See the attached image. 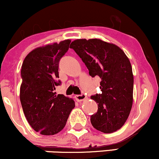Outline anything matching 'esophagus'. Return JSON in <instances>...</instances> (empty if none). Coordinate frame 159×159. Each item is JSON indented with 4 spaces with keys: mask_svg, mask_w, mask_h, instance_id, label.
<instances>
[{
    "mask_svg": "<svg viewBox=\"0 0 159 159\" xmlns=\"http://www.w3.org/2000/svg\"><path fill=\"white\" fill-rule=\"evenodd\" d=\"M86 98H87V96H86L84 93H81L80 95H76L75 96V98L78 102L84 101Z\"/></svg>",
    "mask_w": 159,
    "mask_h": 159,
    "instance_id": "34e87169",
    "label": "esophagus"
}]
</instances>
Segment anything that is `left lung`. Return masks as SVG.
Segmentation results:
<instances>
[{"mask_svg":"<svg viewBox=\"0 0 159 159\" xmlns=\"http://www.w3.org/2000/svg\"><path fill=\"white\" fill-rule=\"evenodd\" d=\"M70 46L90 75L102 80V93L90 96L98 104L97 112L90 116L91 124L102 132H116L125 123L132 106L134 77L129 58L119 47L101 39H76Z\"/></svg>","mask_w":159,"mask_h":159,"instance_id":"8db88e82","label":"left lung"}]
</instances>
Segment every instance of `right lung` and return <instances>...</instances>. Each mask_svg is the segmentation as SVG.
I'll use <instances>...</instances> for the list:
<instances>
[{
    "label": "right lung",
    "instance_id": "add662e5",
    "mask_svg": "<svg viewBox=\"0 0 159 159\" xmlns=\"http://www.w3.org/2000/svg\"><path fill=\"white\" fill-rule=\"evenodd\" d=\"M69 39L59 44L39 47L24 60L20 101L25 117L36 132L53 135L64 128L75 102L63 94L57 95L55 87L61 84L59 62L69 50Z\"/></svg>",
    "mask_w": 159,
    "mask_h": 159
}]
</instances>
